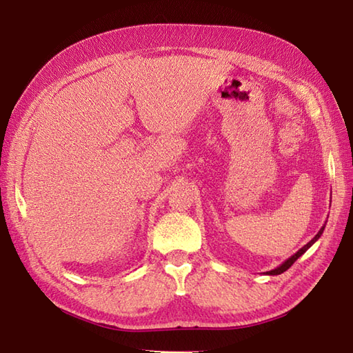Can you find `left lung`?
Returning a JSON list of instances; mask_svg holds the SVG:
<instances>
[{
  "label": "left lung",
  "mask_w": 353,
  "mask_h": 353,
  "mask_svg": "<svg viewBox=\"0 0 353 353\" xmlns=\"http://www.w3.org/2000/svg\"><path fill=\"white\" fill-rule=\"evenodd\" d=\"M325 227H326V224L325 225H323L321 228H320V232L317 233V234H315L314 237H312V239L311 241H309L307 243H306V245L305 247H301L299 251H297V253L296 254H292L291 257H288L286 259V261L283 262V263H280L279 265V267L277 268H274V270H271V271H267V272H265V274H268V276H277V274H282V272H285L288 268H290L291 267V265L294 263V262H296L297 261V259L301 256V254H305L306 253V251L309 250V248H311L312 245H314V243L315 242H317L319 239H320V236L323 234V232H325Z\"/></svg>",
  "instance_id": "1"
}]
</instances>
